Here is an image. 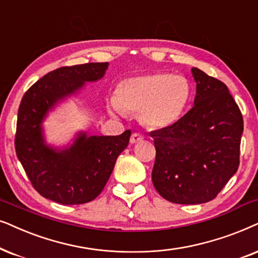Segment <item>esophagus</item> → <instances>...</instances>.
I'll list each match as a JSON object with an SVG mask.
<instances>
[{"label":"esophagus","mask_w":258,"mask_h":258,"mask_svg":"<svg viewBox=\"0 0 258 258\" xmlns=\"http://www.w3.org/2000/svg\"><path fill=\"white\" fill-rule=\"evenodd\" d=\"M143 139H144L143 135H140V133H133V135L131 136V139H130V142H131L132 144H137V143L142 142Z\"/></svg>","instance_id":"obj_1"}]
</instances>
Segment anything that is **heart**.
<instances>
[{"mask_svg": "<svg viewBox=\"0 0 258 258\" xmlns=\"http://www.w3.org/2000/svg\"><path fill=\"white\" fill-rule=\"evenodd\" d=\"M190 97V85L180 75L140 74L119 82L109 108L114 113L139 114L149 127L165 128L181 118Z\"/></svg>", "mask_w": 258, "mask_h": 258, "instance_id": "obj_1", "label": "heart"}]
</instances>
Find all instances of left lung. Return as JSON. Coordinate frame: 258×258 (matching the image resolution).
Masks as SVG:
<instances>
[{"mask_svg":"<svg viewBox=\"0 0 258 258\" xmlns=\"http://www.w3.org/2000/svg\"><path fill=\"white\" fill-rule=\"evenodd\" d=\"M195 105L172 126L151 132L156 147L152 183L176 204L207 203L239 165L243 116L224 82L192 68Z\"/></svg>","mask_w":258,"mask_h":258,"instance_id":"obj_1","label":"left lung"}]
</instances>
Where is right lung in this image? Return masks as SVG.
<instances>
[{"label": "right lung", "instance_id": "obj_1", "mask_svg": "<svg viewBox=\"0 0 258 258\" xmlns=\"http://www.w3.org/2000/svg\"><path fill=\"white\" fill-rule=\"evenodd\" d=\"M108 62L61 67L37 80L19 107L15 150L34 188L42 197L63 205L93 201L104 190L116 158L128 145L131 131L120 136L79 133L73 145L57 150L46 145L42 123L61 99L75 94L85 82L105 75Z\"/></svg>", "mask_w": 258, "mask_h": 258}]
</instances>
